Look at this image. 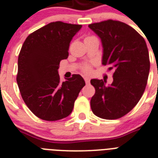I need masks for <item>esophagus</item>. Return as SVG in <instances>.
<instances>
[{"instance_id":"obj_1","label":"esophagus","mask_w":158,"mask_h":158,"mask_svg":"<svg viewBox=\"0 0 158 158\" xmlns=\"http://www.w3.org/2000/svg\"><path fill=\"white\" fill-rule=\"evenodd\" d=\"M84 80H85V83L86 84H89L90 82V79L89 77H84Z\"/></svg>"}]
</instances>
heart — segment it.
<instances>
[{
	"label": "heart",
	"mask_w": 158,
	"mask_h": 158,
	"mask_svg": "<svg viewBox=\"0 0 158 158\" xmlns=\"http://www.w3.org/2000/svg\"><path fill=\"white\" fill-rule=\"evenodd\" d=\"M92 38V37H86V38H85V39H87V38ZM90 71H91V69H90V67L89 66H88V65H86V66H85L83 68V72L84 73H90Z\"/></svg>",
	"instance_id": "1"
}]
</instances>
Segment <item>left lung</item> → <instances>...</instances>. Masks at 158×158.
Wrapping results in <instances>:
<instances>
[{"label": "left lung", "instance_id": "left-lung-1", "mask_svg": "<svg viewBox=\"0 0 158 158\" xmlns=\"http://www.w3.org/2000/svg\"><path fill=\"white\" fill-rule=\"evenodd\" d=\"M89 27L100 38L103 65L113 69V81L91 79L96 93L90 106L93 113L106 120H115L129 113L141 98L148 82L150 59L143 37L119 21L93 23Z\"/></svg>", "mask_w": 158, "mask_h": 158}]
</instances>
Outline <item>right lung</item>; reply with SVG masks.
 I'll return each instance as SVG.
<instances>
[{
    "mask_svg": "<svg viewBox=\"0 0 158 158\" xmlns=\"http://www.w3.org/2000/svg\"><path fill=\"white\" fill-rule=\"evenodd\" d=\"M82 27L56 21L30 34L18 56L17 82L21 97L38 118L55 121L72 113L85 85L78 74L61 82L59 63L69 56V44Z\"/></svg>",
    "mask_w": 158,
    "mask_h": 158,
    "instance_id": "obj_1",
    "label": "right lung"
}]
</instances>
